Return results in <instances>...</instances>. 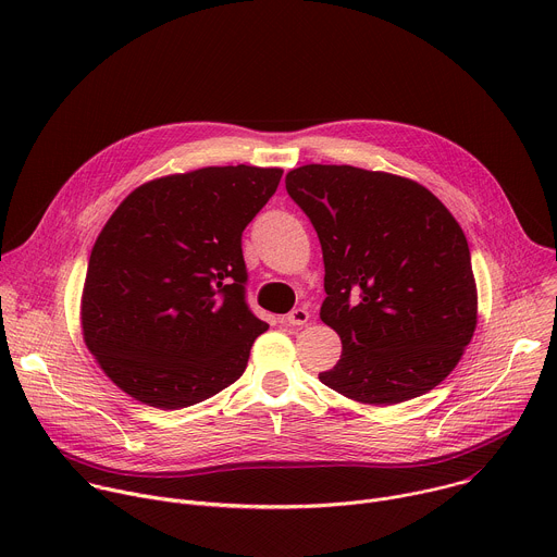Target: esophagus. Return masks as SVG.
<instances>
[{"mask_svg": "<svg viewBox=\"0 0 557 557\" xmlns=\"http://www.w3.org/2000/svg\"><path fill=\"white\" fill-rule=\"evenodd\" d=\"M308 322H310V312L304 306H299V308H295V310H290L286 314V324L288 326H306Z\"/></svg>", "mask_w": 557, "mask_h": 557, "instance_id": "esophagus-1", "label": "esophagus"}]
</instances>
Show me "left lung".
<instances>
[{
    "instance_id": "8db88e82",
    "label": "left lung",
    "mask_w": 557,
    "mask_h": 557,
    "mask_svg": "<svg viewBox=\"0 0 557 557\" xmlns=\"http://www.w3.org/2000/svg\"><path fill=\"white\" fill-rule=\"evenodd\" d=\"M286 191L320 237V317L342 339L320 381L363 406L436 387L479 324L467 237L449 209L417 181L352 165H301Z\"/></svg>"
}]
</instances>
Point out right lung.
<instances>
[{"instance_id":"obj_1","label":"right lung","mask_w":557,"mask_h":557,"mask_svg":"<svg viewBox=\"0 0 557 557\" xmlns=\"http://www.w3.org/2000/svg\"><path fill=\"white\" fill-rule=\"evenodd\" d=\"M280 168H200L136 187L90 253L82 335L132 399L181 410L243 376L269 329L245 304L243 231Z\"/></svg>"}]
</instances>
